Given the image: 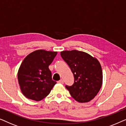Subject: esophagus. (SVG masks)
<instances>
[{
    "instance_id": "obj_1",
    "label": "esophagus",
    "mask_w": 126,
    "mask_h": 126,
    "mask_svg": "<svg viewBox=\"0 0 126 126\" xmlns=\"http://www.w3.org/2000/svg\"><path fill=\"white\" fill-rule=\"evenodd\" d=\"M58 83H59V84H63V80H60V81H58L57 82Z\"/></svg>"
}]
</instances>
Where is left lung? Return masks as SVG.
Returning a JSON list of instances; mask_svg holds the SVG:
<instances>
[{"label": "left lung", "instance_id": "obj_1", "mask_svg": "<svg viewBox=\"0 0 126 126\" xmlns=\"http://www.w3.org/2000/svg\"><path fill=\"white\" fill-rule=\"evenodd\" d=\"M61 56L74 75V84L65 87L72 97L79 103L92 100L103 83L101 65L96 58L84 51L73 50L61 52Z\"/></svg>", "mask_w": 126, "mask_h": 126}]
</instances>
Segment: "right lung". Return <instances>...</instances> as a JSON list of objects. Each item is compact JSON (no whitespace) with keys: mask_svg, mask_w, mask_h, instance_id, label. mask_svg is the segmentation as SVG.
<instances>
[{"mask_svg":"<svg viewBox=\"0 0 126 126\" xmlns=\"http://www.w3.org/2000/svg\"><path fill=\"white\" fill-rule=\"evenodd\" d=\"M57 51L38 50L26 57L18 72L20 90L27 99L40 101L50 94L56 82L52 80L49 66Z\"/></svg>","mask_w":126,"mask_h":126,"instance_id":"right-lung-1","label":"right lung"}]
</instances>
